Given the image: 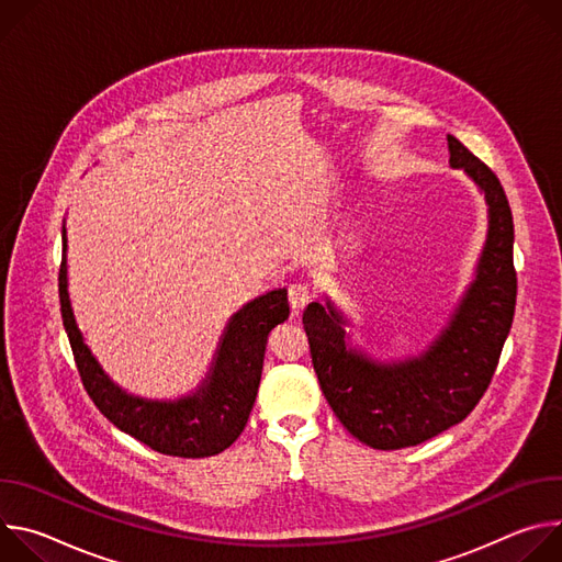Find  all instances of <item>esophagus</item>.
<instances>
[{"instance_id": "1", "label": "esophagus", "mask_w": 562, "mask_h": 562, "mask_svg": "<svg viewBox=\"0 0 562 562\" xmlns=\"http://www.w3.org/2000/svg\"><path fill=\"white\" fill-rule=\"evenodd\" d=\"M311 297H313V291H311V286L306 282H293L289 286V302H291L293 311L304 308L311 302Z\"/></svg>"}]
</instances>
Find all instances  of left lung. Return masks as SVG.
<instances>
[{
  "label": "left lung",
  "instance_id": "8db88e82",
  "mask_svg": "<svg viewBox=\"0 0 562 562\" xmlns=\"http://www.w3.org/2000/svg\"><path fill=\"white\" fill-rule=\"evenodd\" d=\"M449 162L462 169L490 204L487 245L477 276L449 327L412 360L380 364L345 345V319L327 302L302 315L319 386L345 429L373 449L420 445L462 423L485 395L509 336L518 278L514 217L496 173L453 135Z\"/></svg>",
  "mask_w": 562,
  "mask_h": 562
}]
</instances>
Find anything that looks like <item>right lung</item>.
<instances>
[{
  "instance_id": "obj_1",
  "label": "right lung",
  "mask_w": 562,
  "mask_h": 562,
  "mask_svg": "<svg viewBox=\"0 0 562 562\" xmlns=\"http://www.w3.org/2000/svg\"><path fill=\"white\" fill-rule=\"evenodd\" d=\"M59 304L64 329L82 384L95 407L124 434L153 451L178 458H206L231 447L243 434L254 409L269 334L289 317L286 291H271L243 311L226 327L213 369L198 393L178 403H153L128 395L102 371L79 334L66 291V228L61 226Z\"/></svg>"
}]
</instances>
